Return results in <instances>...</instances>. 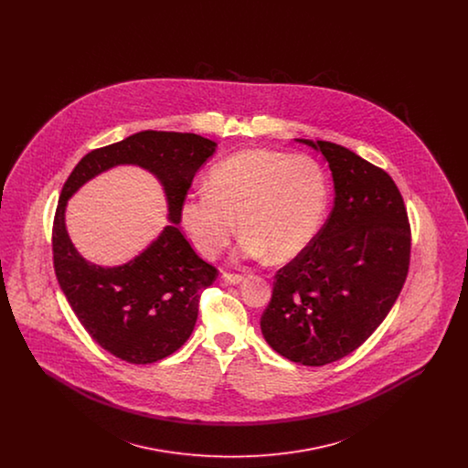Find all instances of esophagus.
I'll use <instances>...</instances> for the list:
<instances>
[{"instance_id": "esophagus-1", "label": "esophagus", "mask_w": 468, "mask_h": 468, "mask_svg": "<svg viewBox=\"0 0 468 468\" xmlns=\"http://www.w3.org/2000/svg\"><path fill=\"white\" fill-rule=\"evenodd\" d=\"M223 281L226 284H240L242 281H245V277L239 273H223Z\"/></svg>"}]
</instances>
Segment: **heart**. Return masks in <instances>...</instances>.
Returning a JSON list of instances; mask_svg holds the SVG:
<instances>
[{"mask_svg":"<svg viewBox=\"0 0 468 468\" xmlns=\"http://www.w3.org/2000/svg\"><path fill=\"white\" fill-rule=\"evenodd\" d=\"M328 208V178L314 157L271 149H247L221 161L208 187L180 203V224L197 250L212 258L240 228L237 258L271 256L288 263L317 239Z\"/></svg>","mask_w":468,"mask_h":468,"instance_id":"heart-1","label":"heart"}]
</instances>
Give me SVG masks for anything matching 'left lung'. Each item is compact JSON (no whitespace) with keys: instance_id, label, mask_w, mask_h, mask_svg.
I'll use <instances>...</instances> for the list:
<instances>
[{"instance_id":"left-lung-1","label":"left lung","mask_w":468,"mask_h":468,"mask_svg":"<svg viewBox=\"0 0 468 468\" xmlns=\"http://www.w3.org/2000/svg\"><path fill=\"white\" fill-rule=\"evenodd\" d=\"M311 145L334 177V208L311 247L281 268L261 334L281 356L323 367L351 355L378 330L400 294L410 226L395 180L353 151Z\"/></svg>"}]
</instances>
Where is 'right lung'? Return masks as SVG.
<instances>
[{
  "instance_id": "obj_1",
  "label": "right lung",
  "mask_w": 468,
  "mask_h": 468,
  "mask_svg": "<svg viewBox=\"0 0 468 468\" xmlns=\"http://www.w3.org/2000/svg\"><path fill=\"white\" fill-rule=\"evenodd\" d=\"M216 142L195 133L140 132L94 149L69 174L52 226L58 282L90 338L115 357L147 365L170 356L193 334L201 291L218 270L184 239L180 203ZM119 164H136L162 182L173 223L132 262L100 268L82 259L67 237V200L90 177Z\"/></svg>"
}]
</instances>
